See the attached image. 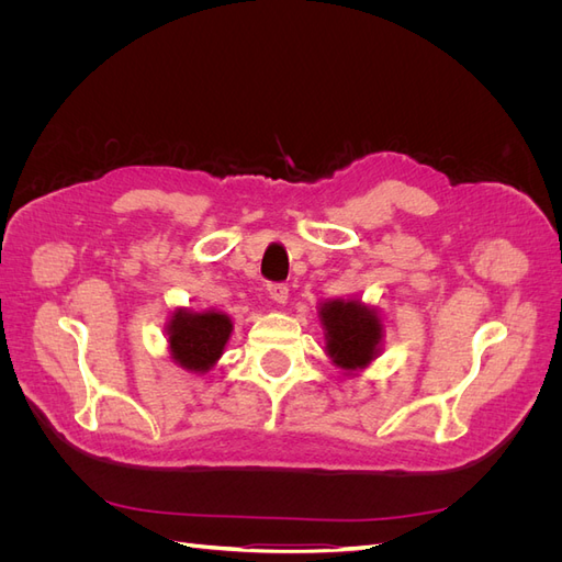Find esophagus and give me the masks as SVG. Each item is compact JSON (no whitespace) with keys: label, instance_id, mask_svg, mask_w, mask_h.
Returning a JSON list of instances; mask_svg holds the SVG:
<instances>
[{"label":"esophagus","instance_id":"1","mask_svg":"<svg viewBox=\"0 0 562 562\" xmlns=\"http://www.w3.org/2000/svg\"><path fill=\"white\" fill-rule=\"evenodd\" d=\"M267 293L277 304H285L288 302V285L285 283H269Z\"/></svg>","mask_w":562,"mask_h":562}]
</instances>
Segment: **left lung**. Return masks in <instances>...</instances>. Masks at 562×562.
I'll use <instances>...</instances> for the list:
<instances>
[{"label":"left lung","instance_id":"obj_1","mask_svg":"<svg viewBox=\"0 0 562 562\" xmlns=\"http://www.w3.org/2000/svg\"><path fill=\"white\" fill-rule=\"evenodd\" d=\"M330 361L351 372L368 368L382 349V318L361 300H328L318 307Z\"/></svg>","mask_w":562,"mask_h":562}]
</instances>
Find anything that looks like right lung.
Wrapping results in <instances>:
<instances>
[{"mask_svg": "<svg viewBox=\"0 0 562 562\" xmlns=\"http://www.w3.org/2000/svg\"><path fill=\"white\" fill-rule=\"evenodd\" d=\"M232 328V318L223 312L176 310L166 326L171 359L180 368L203 375L220 361Z\"/></svg>", "mask_w": 562, "mask_h": 562, "instance_id": "1", "label": "right lung"}]
</instances>
